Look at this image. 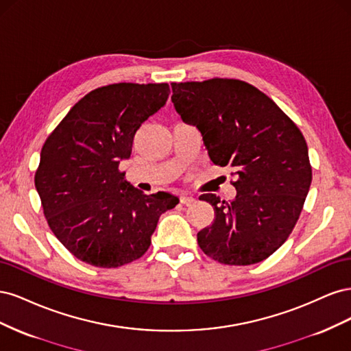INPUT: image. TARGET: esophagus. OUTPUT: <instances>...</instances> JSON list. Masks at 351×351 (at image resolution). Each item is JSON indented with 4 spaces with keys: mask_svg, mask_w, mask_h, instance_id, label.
<instances>
[{
    "mask_svg": "<svg viewBox=\"0 0 351 351\" xmlns=\"http://www.w3.org/2000/svg\"><path fill=\"white\" fill-rule=\"evenodd\" d=\"M195 200L196 199L193 196H190V195H182V196H180V202H182V204H184V205H192Z\"/></svg>",
    "mask_w": 351,
    "mask_h": 351,
    "instance_id": "34e87169",
    "label": "esophagus"
}]
</instances>
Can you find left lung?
I'll list each match as a JSON object with an SVG mask.
<instances>
[{"instance_id": "1", "label": "left lung", "mask_w": 351, "mask_h": 351, "mask_svg": "<svg viewBox=\"0 0 351 351\" xmlns=\"http://www.w3.org/2000/svg\"><path fill=\"white\" fill-rule=\"evenodd\" d=\"M176 111L197 127L210 161L236 176V199L202 195L212 226L197 232L205 254L224 265L258 263L280 249L300 217L312 183L299 127L252 84L214 77L171 83Z\"/></svg>"}]
</instances>
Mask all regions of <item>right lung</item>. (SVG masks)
I'll return each instance as SVG.
<instances>
[{
  "label": "right lung",
  "mask_w": 351,
  "mask_h": 351,
  "mask_svg": "<svg viewBox=\"0 0 351 351\" xmlns=\"http://www.w3.org/2000/svg\"><path fill=\"white\" fill-rule=\"evenodd\" d=\"M168 83H114L89 92L40 151L35 187L56 237L73 256L119 268L146 253L158 219L178 197L145 195L124 180L136 132L161 110Z\"/></svg>",
  "instance_id": "add662e5"
}]
</instances>
